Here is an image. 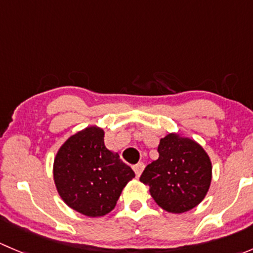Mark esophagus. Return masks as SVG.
<instances>
[{
    "label": "esophagus",
    "instance_id": "34e87169",
    "mask_svg": "<svg viewBox=\"0 0 253 253\" xmlns=\"http://www.w3.org/2000/svg\"><path fill=\"white\" fill-rule=\"evenodd\" d=\"M144 168H145V165H144V163H138V164H136L133 167V170H134V172H136V175H137V177H139V176H141V174L143 172V170H144Z\"/></svg>",
    "mask_w": 253,
    "mask_h": 253
}]
</instances>
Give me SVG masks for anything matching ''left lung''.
Returning a JSON list of instances; mask_svg holds the SVG:
<instances>
[{
	"label": "left lung",
	"instance_id": "1",
	"mask_svg": "<svg viewBox=\"0 0 253 253\" xmlns=\"http://www.w3.org/2000/svg\"><path fill=\"white\" fill-rule=\"evenodd\" d=\"M159 158L141 175L150 196L169 213H185L205 200L211 182V162L202 145L171 132L160 139Z\"/></svg>",
	"mask_w": 253,
	"mask_h": 253
}]
</instances>
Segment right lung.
Instances as JSON below:
<instances>
[{"mask_svg":"<svg viewBox=\"0 0 253 253\" xmlns=\"http://www.w3.org/2000/svg\"><path fill=\"white\" fill-rule=\"evenodd\" d=\"M104 129L89 126L66 139L53 159L58 195L73 211L90 218L110 213L134 171L106 148Z\"/></svg>","mask_w":253,"mask_h":253,"instance_id":"add662e5","label":"right lung"}]
</instances>
